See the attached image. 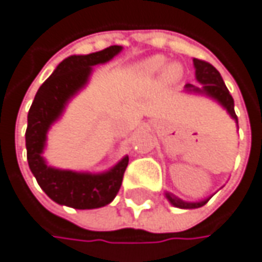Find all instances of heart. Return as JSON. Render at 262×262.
I'll return each instance as SVG.
<instances>
[{
	"label": "heart",
	"mask_w": 262,
	"mask_h": 262,
	"mask_svg": "<svg viewBox=\"0 0 262 262\" xmlns=\"http://www.w3.org/2000/svg\"><path fill=\"white\" fill-rule=\"evenodd\" d=\"M166 61L168 60L165 59L164 56H151L149 59H144L138 63L136 66V73L143 79H151V78L159 76L164 72L162 76L166 82H176L181 78L183 69L178 63L166 64Z\"/></svg>",
	"instance_id": "heart-1"
}]
</instances>
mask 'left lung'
I'll list each match as a JSON object with an SVG mask.
<instances>
[{"instance_id": "obj_1", "label": "left lung", "mask_w": 262, "mask_h": 262, "mask_svg": "<svg viewBox=\"0 0 262 262\" xmlns=\"http://www.w3.org/2000/svg\"><path fill=\"white\" fill-rule=\"evenodd\" d=\"M193 64H194L196 81L199 84H202V85L196 86L191 85V84H186L184 91L186 93H193V94H202V96L215 100L218 104H221L227 111V113L231 116V119H234V122L237 124V116L234 113V100L229 93V90L224 84L220 72L212 64H209L208 61H203V60L193 59ZM165 198L168 199V202L171 203L172 206L181 208V209L201 208L211 199V198H208V199H203V201H199V202H187V201H183V199L177 198L176 194H172L169 191H165Z\"/></svg>"}]
</instances>
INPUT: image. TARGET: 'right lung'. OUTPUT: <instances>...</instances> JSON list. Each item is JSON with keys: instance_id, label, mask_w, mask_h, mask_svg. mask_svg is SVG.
Masks as SVG:
<instances>
[{"instance_id": "right-lung-1", "label": "right lung", "mask_w": 262, "mask_h": 262, "mask_svg": "<svg viewBox=\"0 0 262 262\" xmlns=\"http://www.w3.org/2000/svg\"><path fill=\"white\" fill-rule=\"evenodd\" d=\"M121 51V46H111L97 53L64 59L33 98L26 128L28 164L39 187L59 205L75 209L101 208L111 203L121 189L128 156L98 174L53 168L42 156L48 129L63 115L71 98L88 84L93 66L107 63Z\"/></svg>"}]
</instances>
